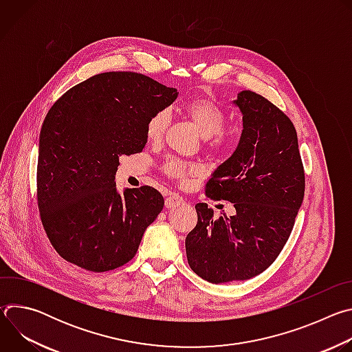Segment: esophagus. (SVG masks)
Listing matches in <instances>:
<instances>
[{"label": "esophagus", "instance_id": "obj_1", "mask_svg": "<svg viewBox=\"0 0 352 352\" xmlns=\"http://www.w3.org/2000/svg\"><path fill=\"white\" fill-rule=\"evenodd\" d=\"M184 197L179 196V195H175V193H171L170 196L166 197V208L167 209H174V208H178L181 205H184Z\"/></svg>", "mask_w": 352, "mask_h": 352}]
</instances>
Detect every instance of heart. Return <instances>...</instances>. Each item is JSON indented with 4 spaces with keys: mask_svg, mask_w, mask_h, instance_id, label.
Wrapping results in <instances>:
<instances>
[{
    "mask_svg": "<svg viewBox=\"0 0 352 352\" xmlns=\"http://www.w3.org/2000/svg\"><path fill=\"white\" fill-rule=\"evenodd\" d=\"M185 111L199 135L205 139L211 138L209 144L212 148L220 150L230 144L231 139L223 131L226 125V113L217 103L209 98H196L186 104ZM168 111L166 110L157 111L148 118L146 124V138L148 142L162 140L168 124ZM164 171L168 177L178 181H185L188 175L200 174V168L197 166L185 164L177 159L168 160L164 166Z\"/></svg>",
    "mask_w": 352,
    "mask_h": 352,
    "instance_id": "heart-1",
    "label": "heart"
}]
</instances>
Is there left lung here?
Here are the masks:
<instances>
[{
  "label": "left lung",
  "mask_w": 352,
  "mask_h": 352,
  "mask_svg": "<svg viewBox=\"0 0 352 352\" xmlns=\"http://www.w3.org/2000/svg\"><path fill=\"white\" fill-rule=\"evenodd\" d=\"M234 104L243 129L235 152L212 174L206 195L234 204L235 214L214 219L206 204H197L196 227L185 239L190 269L213 284L265 272L285 245L305 193L291 120L250 90L239 91Z\"/></svg>",
  "instance_id": "8db88e82"
}]
</instances>
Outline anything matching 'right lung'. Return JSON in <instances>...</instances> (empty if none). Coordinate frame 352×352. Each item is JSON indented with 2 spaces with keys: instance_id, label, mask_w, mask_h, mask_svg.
Listing matches in <instances>:
<instances>
[{
  "instance_id": "1",
  "label": "right lung",
  "mask_w": 352,
  "mask_h": 352,
  "mask_svg": "<svg viewBox=\"0 0 352 352\" xmlns=\"http://www.w3.org/2000/svg\"><path fill=\"white\" fill-rule=\"evenodd\" d=\"M177 96L142 74L104 72L71 87L50 109L38 140L37 204L63 259L102 273L136 255L164 199L152 186L121 195L116 173L122 155L143 150L148 118Z\"/></svg>"
}]
</instances>
